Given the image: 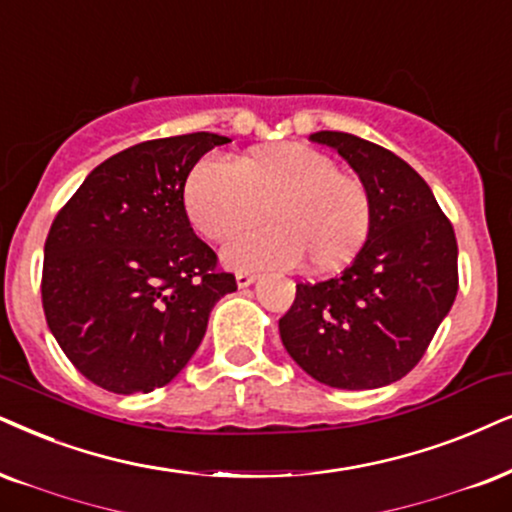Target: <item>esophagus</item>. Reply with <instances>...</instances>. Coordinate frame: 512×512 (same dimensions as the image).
I'll use <instances>...</instances> for the list:
<instances>
[{
  "mask_svg": "<svg viewBox=\"0 0 512 512\" xmlns=\"http://www.w3.org/2000/svg\"><path fill=\"white\" fill-rule=\"evenodd\" d=\"M257 281V276L255 274H248V271H238L236 274V283H238V288H248V286H252V283Z\"/></svg>",
  "mask_w": 512,
  "mask_h": 512,
  "instance_id": "34e87169",
  "label": "esophagus"
}]
</instances>
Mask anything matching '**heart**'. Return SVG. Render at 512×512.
Listing matches in <instances>:
<instances>
[{
	"label": "heart",
	"instance_id": "b5f03b06",
	"mask_svg": "<svg viewBox=\"0 0 512 512\" xmlns=\"http://www.w3.org/2000/svg\"><path fill=\"white\" fill-rule=\"evenodd\" d=\"M231 269H288L307 257L312 271H335L359 255L371 234L373 203L357 174L304 144L257 148L229 165L203 158L184 184V210L210 241H226Z\"/></svg>",
	"mask_w": 512,
	"mask_h": 512
}]
</instances>
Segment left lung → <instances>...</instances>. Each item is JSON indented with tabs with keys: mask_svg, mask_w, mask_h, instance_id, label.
I'll return each mask as SVG.
<instances>
[{
	"mask_svg": "<svg viewBox=\"0 0 512 512\" xmlns=\"http://www.w3.org/2000/svg\"><path fill=\"white\" fill-rule=\"evenodd\" d=\"M368 186L371 234L340 276L297 283L278 321L304 373L338 390H375L404 378L435 338L458 293L454 226L430 186L387 148L347 132H314Z\"/></svg>",
	"mask_w": 512,
	"mask_h": 512,
	"instance_id": "obj_1",
	"label": "left lung"
}]
</instances>
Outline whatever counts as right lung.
<instances>
[{
	"mask_svg": "<svg viewBox=\"0 0 512 512\" xmlns=\"http://www.w3.org/2000/svg\"><path fill=\"white\" fill-rule=\"evenodd\" d=\"M226 137L153 139L103 160L63 205L44 243L49 331L84 378L115 394L177 378L234 293L217 255L193 234L184 184Z\"/></svg>",
	"mask_w": 512,
	"mask_h": 512,
	"instance_id": "obj_1",
	"label": "right lung"
}]
</instances>
